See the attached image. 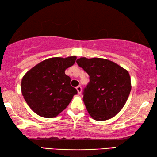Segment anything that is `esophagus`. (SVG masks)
<instances>
[{
	"label": "esophagus",
	"mask_w": 157,
	"mask_h": 157,
	"mask_svg": "<svg viewBox=\"0 0 157 157\" xmlns=\"http://www.w3.org/2000/svg\"><path fill=\"white\" fill-rule=\"evenodd\" d=\"M76 90H77V91H78V94H81V91H82V89H81V86H78L76 87Z\"/></svg>",
	"instance_id": "1"
}]
</instances>
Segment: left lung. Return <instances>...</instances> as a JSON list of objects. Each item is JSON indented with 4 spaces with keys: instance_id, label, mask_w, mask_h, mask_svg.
Masks as SVG:
<instances>
[{
    "instance_id": "8db88e82",
    "label": "left lung",
    "mask_w": 157,
    "mask_h": 157,
    "mask_svg": "<svg viewBox=\"0 0 157 157\" xmlns=\"http://www.w3.org/2000/svg\"><path fill=\"white\" fill-rule=\"evenodd\" d=\"M76 63L89 76L83 101L90 116L96 121H105L117 115L132 89L128 72L114 62L100 58L81 57Z\"/></svg>"
}]
</instances>
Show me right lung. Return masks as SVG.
Returning a JSON list of instances; mask_svg holds the SVG:
<instances>
[{"instance_id":"1","label":"right lung","mask_w":157,"mask_h":157,"mask_svg":"<svg viewBox=\"0 0 157 157\" xmlns=\"http://www.w3.org/2000/svg\"><path fill=\"white\" fill-rule=\"evenodd\" d=\"M76 56L44 60L29 70L21 81V91L30 108L44 118H53L69 104L77 90L71 86L65 70Z\"/></svg>"}]
</instances>
